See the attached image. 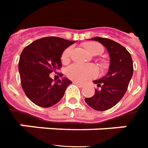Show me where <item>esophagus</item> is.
<instances>
[{"mask_svg":"<svg viewBox=\"0 0 148 148\" xmlns=\"http://www.w3.org/2000/svg\"><path fill=\"white\" fill-rule=\"evenodd\" d=\"M74 84H76L77 86H78L79 87H83L84 86V84H82V83H80V82H74Z\"/></svg>","mask_w":148,"mask_h":148,"instance_id":"obj_1","label":"esophagus"}]
</instances>
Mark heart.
<instances>
[{
	"instance_id": "1",
	"label": "heart",
	"mask_w": 148,
	"mask_h": 148,
	"mask_svg": "<svg viewBox=\"0 0 148 148\" xmlns=\"http://www.w3.org/2000/svg\"><path fill=\"white\" fill-rule=\"evenodd\" d=\"M85 48L92 55H99L103 52V47L97 42H87L85 44ZM72 47H68L62 54V61L67 62L71 57ZM67 77L74 81L83 82L95 77L98 74V70L94 65H82L79 63H72L66 70Z\"/></svg>"
}]
</instances>
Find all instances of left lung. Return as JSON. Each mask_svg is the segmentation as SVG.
<instances>
[{
  "instance_id": "1",
  "label": "left lung",
  "mask_w": 148,
  "mask_h": 148,
  "mask_svg": "<svg viewBox=\"0 0 148 148\" xmlns=\"http://www.w3.org/2000/svg\"><path fill=\"white\" fill-rule=\"evenodd\" d=\"M91 40L106 47L110 55V67L104 77L93 81L99 89H95L92 97L86 98L85 102L93 109L103 111L112 108L124 96L133 74V62L130 53L118 42L100 37Z\"/></svg>"
}]
</instances>
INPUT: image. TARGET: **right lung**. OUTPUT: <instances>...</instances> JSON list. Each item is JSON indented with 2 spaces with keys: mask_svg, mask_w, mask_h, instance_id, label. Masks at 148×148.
Here are the masks:
<instances>
[{
  "mask_svg": "<svg viewBox=\"0 0 148 148\" xmlns=\"http://www.w3.org/2000/svg\"><path fill=\"white\" fill-rule=\"evenodd\" d=\"M74 43L75 41L46 37L33 42L22 50L18 63L21 86L34 104L49 107L63 97L72 82L66 77L53 82L49 74L61 68L62 52Z\"/></svg>",
  "mask_w": 148,
  "mask_h": 148,
  "instance_id": "1",
  "label": "right lung"
}]
</instances>
